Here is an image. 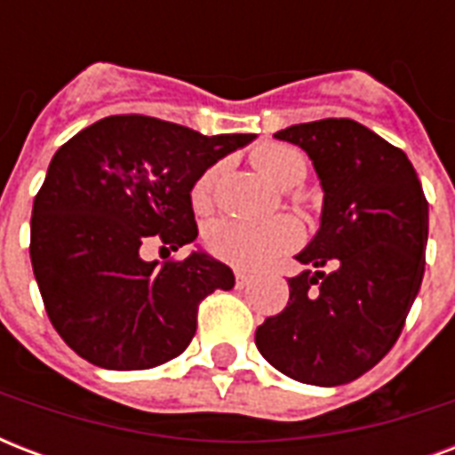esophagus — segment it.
<instances>
[{"label":"esophagus","instance_id":"1","mask_svg":"<svg viewBox=\"0 0 455 455\" xmlns=\"http://www.w3.org/2000/svg\"><path fill=\"white\" fill-rule=\"evenodd\" d=\"M252 283V276L243 274V271H235V288H248Z\"/></svg>","mask_w":455,"mask_h":455}]
</instances>
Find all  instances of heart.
Wrapping results in <instances>:
<instances>
[{"instance_id":"b5f03b06","label":"heart","mask_w":455,"mask_h":455,"mask_svg":"<svg viewBox=\"0 0 455 455\" xmlns=\"http://www.w3.org/2000/svg\"><path fill=\"white\" fill-rule=\"evenodd\" d=\"M252 163L264 177L276 186L291 188L307 177V157L299 148L288 144H262L252 151ZM221 177V163L210 164L191 186V205L196 212H207ZM302 241V228L291 217L269 221L217 220L205 228L207 252L220 262L241 271L264 269L276 257L291 252Z\"/></svg>"}]
</instances>
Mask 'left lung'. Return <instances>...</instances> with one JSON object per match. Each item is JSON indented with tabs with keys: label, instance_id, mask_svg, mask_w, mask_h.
<instances>
[{
	"label": "left lung",
	"instance_id": "obj_1",
	"mask_svg": "<svg viewBox=\"0 0 455 455\" xmlns=\"http://www.w3.org/2000/svg\"><path fill=\"white\" fill-rule=\"evenodd\" d=\"M276 139L311 157L321 228L298 255L291 299L255 332L271 366L307 385H345L395 347L425 274L427 200L406 153L363 124L325 117ZM328 266L331 272H323Z\"/></svg>",
	"mask_w": 455,
	"mask_h": 455
}]
</instances>
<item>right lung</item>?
Here are the masks:
<instances>
[{"instance_id": "obj_1", "label": "right lung", "mask_w": 455, "mask_h": 455, "mask_svg": "<svg viewBox=\"0 0 455 455\" xmlns=\"http://www.w3.org/2000/svg\"><path fill=\"white\" fill-rule=\"evenodd\" d=\"M255 134L205 137L148 116H110L60 146L35 196L30 259L46 316L82 359L144 371L184 352L200 302L234 271L205 252L146 262L196 241L191 186Z\"/></svg>"}]
</instances>
